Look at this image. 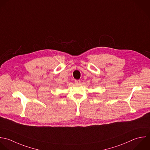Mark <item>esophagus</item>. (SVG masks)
<instances>
[{
    "mask_svg": "<svg viewBox=\"0 0 150 150\" xmlns=\"http://www.w3.org/2000/svg\"><path fill=\"white\" fill-rule=\"evenodd\" d=\"M75 83L76 84L80 83H81V81H80V80H75Z\"/></svg>",
    "mask_w": 150,
    "mask_h": 150,
    "instance_id": "1",
    "label": "esophagus"
}]
</instances>
